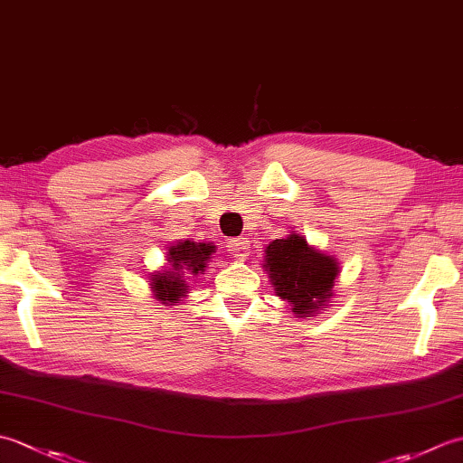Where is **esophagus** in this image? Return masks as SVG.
Instances as JSON below:
<instances>
[{
    "mask_svg": "<svg viewBox=\"0 0 463 463\" xmlns=\"http://www.w3.org/2000/svg\"><path fill=\"white\" fill-rule=\"evenodd\" d=\"M229 249L234 252V257L247 259L249 257V250H250V242L247 239H231L229 241Z\"/></svg>",
    "mask_w": 463,
    "mask_h": 463,
    "instance_id": "esophagus-1",
    "label": "esophagus"
}]
</instances>
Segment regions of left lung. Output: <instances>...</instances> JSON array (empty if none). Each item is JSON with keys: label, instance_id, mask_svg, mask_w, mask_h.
<instances>
[{"label": "left lung", "instance_id": "8db88e82", "mask_svg": "<svg viewBox=\"0 0 463 463\" xmlns=\"http://www.w3.org/2000/svg\"><path fill=\"white\" fill-rule=\"evenodd\" d=\"M264 252V267L270 272L279 297L287 300L300 318L314 317L332 297L334 280L338 277L336 260L308 247L307 239L297 232L272 241Z\"/></svg>", "mask_w": 463, "mask_h": 463}]
</instances>
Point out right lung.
Returning a JSON list of instances; mask_svg holds the SVG:
<instances>
[{
	"mask_svg": "<svg viewBox=\"0 0 463 463\" xmlns=\"http://www.w3.org/2000/svg\"><path fill=\"white\" fill-rule=\"evenodd\" d=\"M213 252V244L193 241L176 242L175 247L169 249V254H166L171 262V270L153 274L151 287L156 292L155 297L163 304H169L175 302L176 298L184 297V292L189 290L191 280L196 274L204 272V264L209 262Z\"/></svg>",
	"mask_w": 463,
	"mask_h": 463,
	"instance_id": "1",
	"label": "right lung"
}]
</instances>
